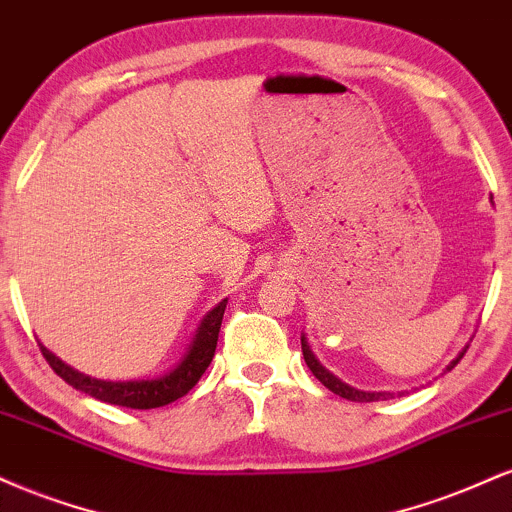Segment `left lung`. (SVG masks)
<instances>
[{
	"label": "left lung",
	"mask_w": 512,
	"mask_h": 512,
	"mask_svg": "<svg viewBox=\"0 0 512 512\" xmlns=\"http://www.w3.org/2000/svg\"><path fill=\"white\" fill-rule=\"evenodd\" d=\"M301 346H303V358H305V363H308V368L313 370L315 378L320 380V383L325 385L327 390H332L334 395H339V397H344V399H351V402H380V399H390V397H395V395H392V392H363V390H356V387H351V385L342 383V380H339L337 375H332L330 370H327L325 366H322L320 361H317L313 351H310L308 342H305V337H301ZM464 354H467V349H464L462 354L457 356L455 361H452L448 368H445V373H448V370L455 368V366H457V361H460V358H462Z\"/></svg>",
	"instance_id": "obj_1"
}]
</instances>
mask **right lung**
<instances>
[{
  "instance_id": "add662e5",
  "label": "right lung",
  "mask_w": 512,
  "mask_h": 512,
  "mask_svg": "<svg viewBox=\"0 0 512 512\" xmlns=\"http://www.w3.org/2000/svg\"><path fill=\"white\" fill-rule=\"evenodd\" d=\"M226 298L211 308L207 315H204L202 325L197 327L195 339H192L190 349L182 356V361L175 366L170 373L161 375V378L154 380H122V383H113V380H98L91 378V375L79 373L72 366L60 361L52 351L45 349L43 344L40 351H43L45 361L50 363V368L55 370L57 375L74 387V390L86 392V395L101 399V402L117 404V407L127 409H156L166 407V404L175 402V399L185 397L187 392L192 390L199 383V378L204 375V370L209 368L211 358H214L216 342H219L221 332V320L223 310H226Z\"/></svg>"
}]
</instances>
